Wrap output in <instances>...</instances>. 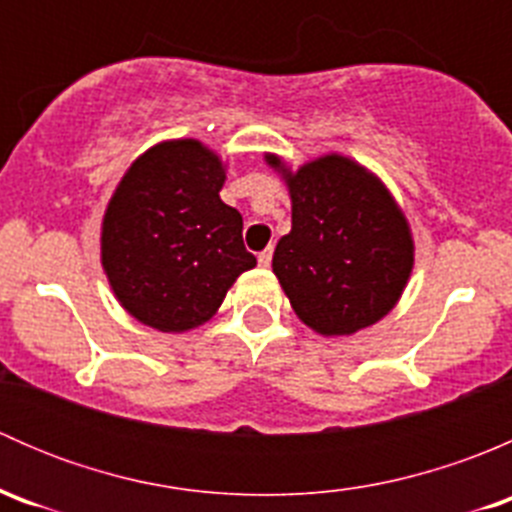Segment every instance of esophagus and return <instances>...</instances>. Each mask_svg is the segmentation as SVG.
<instances>
[{
    "label": "esophagus",
    "instance_id": "34e87169",
    "mask_svg": "<svg viewBox=\"0 0 512 512\" xmlns=\"http://www.w3.org/2000/svg\"><path fill=\"white\" fill-rule=\"evenodd\" d=\"M257 262H260V267H270L272 265V247H267L265 252H260Z\"/></svg>",
    "mask_w": 512,
    "mask_h": 512
}]
</instances>
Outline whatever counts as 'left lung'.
Segmentation results:
<instances>
[{
    "instance_id": "8db88e82",
    "label": "left lung",
    "mask_w": 512,
    "mask_h": 512,
    "mask_svg": "<svg viewBox=\"0 0 512 512\" xmlns=\"http://www.w3.org/2000/svg\"><path fill=\"white\" fill-rule=\"evenodd\" d=\"M265 163L292 200V230L277 242L272 272L294 314L322 337H352L384 319L416 255L409 220L384 180L342 153L297 170L277 153H265Z\"/></svg>"
}]
</instances>
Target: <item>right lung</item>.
I'll use <instances>...</instances> for the list:
<instances>
[{
	"mask_svg": "<svg viewBox=\"0 0 512 512\" xmlns=\"http://www.w3.org/2000/svg\"><path fill=\"white\" fill-rule=\"evenodd\" d=\"M225 173L203 141L170 138L118 180L101 220V267L118 304L146 327H203L257 265L242 245V215L220 200Z\"/></svg>",
	"mask_w": 512,
	"mask_h": 512,
	"instance_id": "1",
	"label": "right lung"
}]
</instances>
